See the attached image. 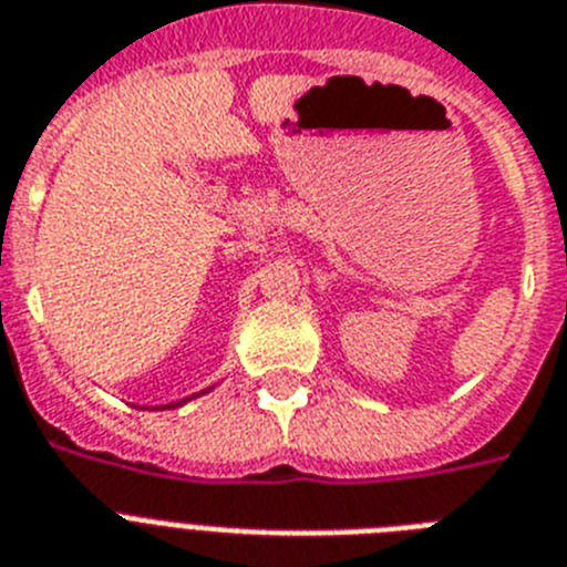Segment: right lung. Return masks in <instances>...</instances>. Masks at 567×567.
Wrapping results in <instances>:
<instances>
[{
	"instance_id": "right-lung-1",
	"label": "right lung",
	"mask_w": 567,
	"mask_h": 567,
	"mask_svg": "<svg viewBox=\"0 0 567 567\" xmlns=\"http://www.w3.org/2000/svg\"><path fill=\"white\" fill-rule=\"evenodd\" d=\"M210 389H213V386H210ZM210 389H204V392H195V394H189V398H184V401L166 403V406H155V409H175V406H184V403H187V401H193V398H202V394H207V392H210Z\"/></svg>"
}]
</instances>
